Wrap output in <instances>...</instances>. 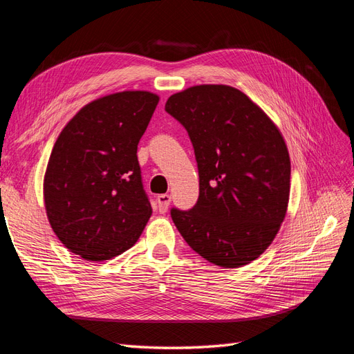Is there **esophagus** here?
<instances>
[{
  "label": "esophagus",
  "instance_id": "obj_1",
  "mask_svg": "<svg viewBox=\"0 0 354 354\" xmlns=\"http://www.w3.org/2000/svg\"><path fill=\"white\" fill-rule=\"evenodd\" d=\"M169 202H171V196L168 194H162V195H158L156 198V203H158V209L159 212H167L168 207H169Z\"/></svg>",
  "mask_w": 354,
  "mask_h": 354
}]
</instances>
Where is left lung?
I'll return each mask as SVG.
<instances>
[{
  "mask_svg": "<svg viewBox=\"0 0 354 354\" xmlns=\"http://www.w3.org/2000/svg\"><path fill=\"white\" fill-rule=\"evenodd\" d=\"M165 111L195 149L199 198L171 217L207 261L234 269L269 248L286 216L291 160L279 128L248 95L203 84L171 95Z\"/></svg>",
  "mask_w": 354,
  "mask_h": 354,
  "instance_id": "left-lung-1",
  "label": "left lung"
}]
</instances>
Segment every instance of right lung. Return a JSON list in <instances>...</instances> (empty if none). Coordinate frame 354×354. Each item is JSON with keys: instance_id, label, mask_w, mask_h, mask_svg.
Here are the masks:
<instances>
[{"instance_id": "right-lung-1", "label": "right lung", "mask_w": 354, "mask_h": 354, "mask_svg": "<svg viewBox=\"0 0 354 354\" xmlns=\"http://www.w3.org/2000/svg\"><path fill=\"white\" fill-rule=\"evenodd\" d=\"M159 95L121 91L85 104L53 147L44 203L53 232L87 261L130 250L152 216L137 145Z\"/></svg>"}]
</instances>
